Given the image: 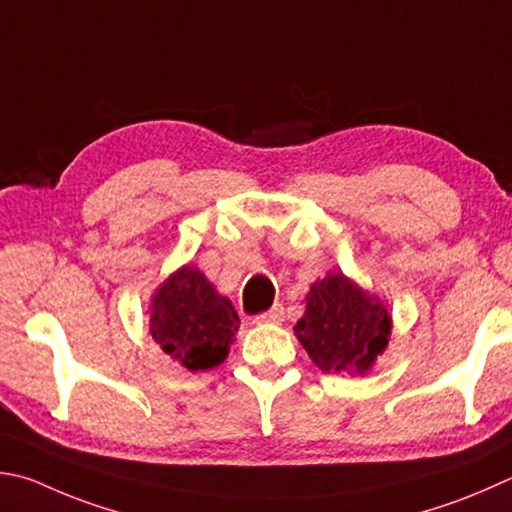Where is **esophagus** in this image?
I'll return each instance as SVG.
<instances>
[{"label":"esophagus","mask_w":512,"mask_h":512,"mask_svg":"<svg viewBox=\"0 0 512 512\" xmlns=\"http://www.w3.org/2000/svg\"><path fill=\"white\" fill-rule=\"evenodd\" d=\"M284 320V306L282 304H275L271 311L266 313H259L255 315V324H280Z\"/></svg>","instance_id":"1"}]
</instances>
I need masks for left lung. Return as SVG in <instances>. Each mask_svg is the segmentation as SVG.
<instances>
[{
    "instance_id": "8db88e82",
    "label": "left lung",
    "mask_w": 512,
    "mask_h": 512,
    "mask_svg": "<svg viewBox=\"0 0 512 512\" xmlns=\"http://www.w3.org/2000/svg\"><path fill=\"white\" fill-rule=\"evenodd\" d=\"M293 329L322 371L365 374L387 347L392 318L376 295L342 273H331L311 286L306 311Z\"/></svg>"
}]
</instances>
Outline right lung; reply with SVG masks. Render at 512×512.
Listing matches in <instances>:
<instances>
[{
	"instance_id": "add662e5",
	"label": "right lung",
	"mask_w": 512,
	"mask_h": 512,
	"mask_svg": "<svg viewBox=\"0 0 512 512\" xmlns=\"http://www.w3.org/2000/svg\"><path fill=\"white\" fill-rule=\"evenodd\" d=\"M150 311L154 342L190 371L221 365L239 329L235 306L194 266L167 277L154 293Z\"/></svg>"
}]
</instances>
